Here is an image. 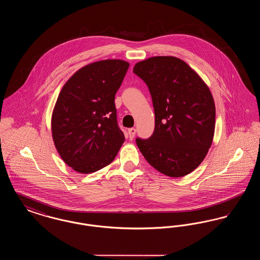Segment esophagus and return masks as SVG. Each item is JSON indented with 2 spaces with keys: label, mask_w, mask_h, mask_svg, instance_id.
<instances>
[{
  "label": "esophagus",
  "mask_w": 260,
  "mask_h": 260,
  "mask_svg": "<svg viewBox=\"0 0 260 260\" xmlns=\"http://www.w3.org/2000/svg\"><path fill=\"white\" fill-rule=\"evenodd\" d=\"M136 129L135 127H131V128H128V131H127V135H128V137H129V139H133L135 136H136Z\"/></svg>",
  "instance_id": "esophagus-1"
}]
</instances>
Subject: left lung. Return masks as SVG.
I'll list each match as a JSON object with an SVG mask.
<instances>
[{
  "label": "left lung",
  "instance_id": "1",
  "mask_svg": "<svg viewBox=\"0 0 260 260\" xmlns=\"http://www.w3.org/2000/svg\"><path fill=\"white\" fill-rule=\"evenodd\" d=\"M134 73L148 86L155 129L136 139L149 164L162 174L182 177L204 161L215 128V105L210 87L185 61L153 56L137 62Z\"/></svg>",
  "mask_w": 260,
  "mask_h": 260
}]
</instances>
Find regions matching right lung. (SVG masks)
Listing matches in <instances>:
<instances>
[{"instance_id":"right-lung-1","label":"right lung","mask_w":260,"mask_h":260,"mask_svg":"<svg viewBox=\"0 0 260 260\" xmlns=\"http://www.w3.org/2000/svg\"><path fill=\"white\" fill-rule=\"evenodd\" d=\"M128 67L122 59L92 62L62 87L51 115V136L62 160L78 173L108 166L124 143L114 100Z\"/></svg>"}]
</instances>
